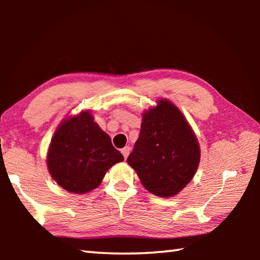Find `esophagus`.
<instances>
[{
  "instance_id": "obj_1",
  "label": "esophagus",
  "mask_w": 260,
  "mask_h": 260,
  "mask_svg": "<svg viewBox=\"0 0 260 260\" xmlns=\"http://www.w3.org/2000/svg\"><path fill=\"white\" fill-rule=\"evenodd\" d=\"M129 151H131V148L129 147H125V148L121 149V153H122V156H124L125 159H126L127 157H128Z\"/></svg>"
}]
</instances>
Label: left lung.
Masks as SVG:
<instances>
[{
	"mask_svg": "<svg viewBox=\"0 0 260 260\" xmlns=\"http://www.w3.org/2000/svg\"><path fill=\"white\" fill-rule=\"evenodd\" d=\"M201 160L200 143L177 105L166 99L142 114L141 131L127 158L140 181L158 197L178 195L191 181Z\"/></svg>",
	"mask_w": 260,
	"mask_h": 260,
	"instance_id": "left-lung-1",
	"label": "left lung"
}]
</instances>
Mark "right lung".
Returning <instances> with one entry per match:
<instances>
[{"mask_svg": "<svg viewBox=\"0 0 260 260\" xmlns=\"http://www.w3.org/2000/svg\"><path fill=\"white\" fill-rule=\"evenodd\" d=\"M122 160L124 157L112 146L110 136L87 110L60 122L47 152L51 178L72 193L94 190L110 167Z\"/></svg>", "mask_w": 260, "mask_h": 260, "instance_id": "add662e5", "label": "right lung"}]
</instances>
